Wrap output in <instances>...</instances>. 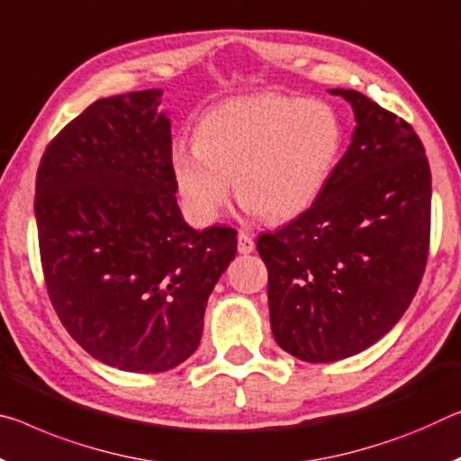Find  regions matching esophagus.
<instances>
[{"mask_svg": "<svg viewBox=\"0 0 461 461\" xmlns=\"http://www.w3.org/2000/svg\"><path fill=\"white\" fill-rule=\"evenodd\" d=\"M238 252L240 254L254 252V240H252V236H248L246 231L238 233Z\"/></svg>", "mask_w": 461, "mask_h": 461, "instance_id": "34e87169", "label": "esophagus"}]
</instances>
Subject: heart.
Instances as JSON below:
<instances>
[{"mask_svg":"<svg viewBox=\"0 0 461 461\" xmlns=\"http://www.w3.org/2000/svg\"><path fill=\"white\" fill-rule=\"evenodd\" d=\"M342 149V122L320 98L248 94L211 108L194 145H176L170 166L185 209L211 223L238 199L273 221L305 213L320 199Z\"/></svg>","mask_w":461,"mask_h":461,"instance_id":"b5f03b06","label":"heart"}]
</instances>
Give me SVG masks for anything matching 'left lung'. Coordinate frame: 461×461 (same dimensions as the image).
Returning <instances> with one entry per match:
<instances>
[{
  "label": "left lung",
  "instance_id": "1",
  "mask_svg": "<svg viewBox=\"0 0 461 461\" xmlns=\"http://www.w3.org/2000/svg\"><path fill=\"white\" fill-rule=\"evenodd\" d=\"M355 131L324 193L257 242L283 350L308 363L347 359L388 334L425 273L430 170L406 121L345 87Z\"/></svg>",
  "mask_w": 461,
  "mask_h": 461
}]
</instances>
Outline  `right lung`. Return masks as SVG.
<instances>
[{
  "mask_svg": "<svg viewBox=\"0 0 461 461\" xmlns=\"http://www.w3.org/2000/svg\"><path fill=\"white\" fill-rule=\"evenodd\" d=\"M159 104L158 87L96 100L49 143L36 174L50 303L94 359L133 374L194 353L238 250L231 228L199 231L182 217Z\"/></svg>",
  "mask_w": 461,
  "mask_h": 461,
  "instance_id": "1",
  "label": "right lung"
}]
</instances>
